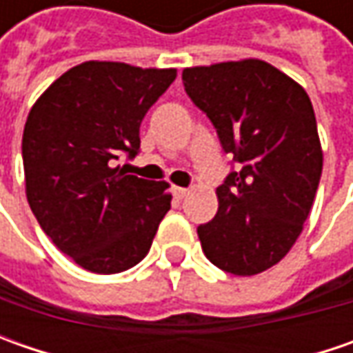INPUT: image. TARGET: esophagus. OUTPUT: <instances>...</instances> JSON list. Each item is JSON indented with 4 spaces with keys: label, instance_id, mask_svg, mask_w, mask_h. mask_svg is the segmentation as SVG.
I'll list each match as a JSON object with an SVG mask.
<instances>
[{
    "label": "esophagus",
    "instance_id": "1",
    "mask_svg": "<svg viewBox=\"0 0 353 353\" xmlns=\"http://www.w3.org/2000/svg\"><path fill=\"white\" fill-rule=\"evenodd\" d=\"M188 192H190L188 188H181V186H174V188H172V196L176 198V200H183V198H186L188 196Z\"/></svg>",
    "mask_w": 353,
    "mask_h": 353
}]
</instances>
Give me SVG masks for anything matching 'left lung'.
I'll return each mask as SVG.
<instances>
[{"instance_id":"obj_1","label":"left lung","mask_w":353,"mask_h":353,"mask_svg":"<svg viewBox=\"0 0 353 353\" xmlns=\"http://www.w3.org/2000/svg\"><path fill=\"white\" fill-rule=\"evenodd\" d=\"M184 90L234 155L218 212L198 225L204 255L234 275L279 263L303 232L322 174L316 117L294 80L263 61L183 70Z\"/></svg>"}]
</instances>
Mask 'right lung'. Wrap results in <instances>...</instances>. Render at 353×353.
<instances>
[{
    "mask_svg": "<svg viewBox=\"0 0 353 353\" xmlns=\"http://www.w3.org/2000/svg\"><path fill=\"white\" fill-rule=\"evenodd\" d=\"M174 78V68L90 61L54 80L29 112L21 147L29 206L86 271L139 263L170 210L169 184L114 165L139 153L143 117Z\"/></svg>",
    "mask_w": 353,
    "mask_h": 353,
    "instance_id": "add662e5",
    "label": "right lung"
}]
</instances>
